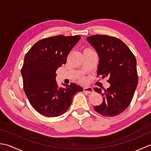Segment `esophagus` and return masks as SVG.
I'll use <instances>...</instances> for the list:
<instances>
[{
    "label": "esophagus",
    "mask_w": 151,
    "mask_h": 151,
    "mask_svg": "<svg viewBox=\"0 0 151 151\" xmlns=\"http://www.w3.org/2000/svg\"><path fill=\"white\" fill-rule=\"evenodd\" d=\"M83 91H84V93H93V88H90V87H87V88H84L83 89Z\"/></svg>",
    "instance_id": "34e87169"
}]
</instances>
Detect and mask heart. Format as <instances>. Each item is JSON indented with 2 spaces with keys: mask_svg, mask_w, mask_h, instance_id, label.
Returning <instances> with one entry per match:
<instances>
[{
  "mask_svg": "<svg viewBox=\"0 0 151 151\" xmlns=\"http://www.w3.org/2000/svg\"><path fill=\"white\" fill-rule=\"evenodd\" d=\"M80 81H81V82H84L85 81V80H84V78H81V80H80Z\"/></svg>",
  "mask_w": 151,
  "mask_h": 151,
  "instance_id": "b5f03b06",
  "label": "heart"
}]
</instances>
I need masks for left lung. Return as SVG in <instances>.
Masks as SVG:
<instances>
[{"mask_svg":"<svg viewBox=\"0 0 151 151\" xmlns=\"http://www.w3.org/2000/svg\"><path fill=\"white\" fill-rule=\"evenodd\" d=\"M99 57L97 76H108L110 86L102 92V103L94 110L105 117H114L129 107L138 83L136 60L132 51L123 41L107 35H93L87 38Z\"/></svg>","mask_w":151,"mask_h":151,"instance_id":"left-lung-1","label":"left lung"}]
</instances>
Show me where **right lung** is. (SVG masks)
<instances>
[{"label":"right lung","instance_id":"1","mask_svg":"<svg viewBox=\"0 0 151 151\" xmlns=\"http://www.w3.org/2000/svg\"><path fill=\"white\" fill-rule=\"evenodd\" d=\"M74 36L49 37L38 41L24 56L21 70L24 93L30 104L41 115L54 117L63 114L69 108L73 95L82 91L74 83L60 88L56 81L58 67L81 39Z\"/></svg>","mask_w":151,"mask_h":151}]
</instances>
